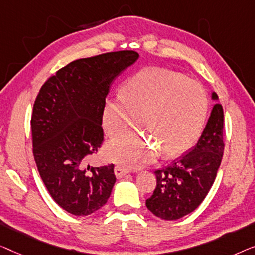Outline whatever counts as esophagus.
<instances>
[{
  "mask_svg": "<svg viewBox=\"0 0 255 255\" xmlns=\"http://www.w3.org/2000/svg\"><path fill=\"white\" fill-rule=\"evenodd\" d=\"M114 173H116L117 178H121L128 173V170L123 166H120V165H117L116 168H114Z\"/></svg>",
  "mask_w": 255,
  "mask_h": 255,
  "instance_id": "1",
  "label": "esophagus"
}]
</instances>
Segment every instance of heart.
Returning a JSON list of instances; mask_svg holds the SVG:
<instances>
[{
  "label": "heart",
  "instance_id": "b5f03b06",
  "mask_svg": "<svg viewBox=\"0 0 255 255\" xmlns=\"http://www.w3.org/2000/svg\"><path fill=\"white\" fill-rule=\"evenodd\" d=\"M207 107L199 82L166 69L139 71L121 87L120 98L105 103L103 126L113 137L134 127L138 118L146 135L119 136L106 145V158L137 168L153 162L160 151L166 157L185 151L198 138Z\"/></svg>",
  "mask_w": 255,
  "mask_h": 255
}]
</instances>
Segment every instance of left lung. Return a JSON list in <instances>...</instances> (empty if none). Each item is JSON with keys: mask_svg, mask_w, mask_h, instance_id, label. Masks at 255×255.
I'll use <instances>...</instances> for the list:
<instances>
[{"mask_svg": "<svg viewBox=\"0 0 255 255\" xmlns=\"http://www.w3.org/2000/svg\"><path fill=\"white\" fill-rule=\"evenodd\" d=\"M213 99H218L213 93ZM224 113L215 104L202 135L191 151L155 171L156 187L145 206L155 216L174 221L191 214L206 199L224 152Z\"/></svg>", "mask_w": 255, "mask_h": 255, "instance_id": "8db88e82", "label": "left lung"}]
</instances>
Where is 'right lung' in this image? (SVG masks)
I'll list each match as a JSON object with an SVG mask.
<instances>
[{
  "mask_svg": "<svg viewBox=\"0 0 255 255\" xmlns=\"http://www.w3.org/2000/svg\"><path fill=\"white\" fill-rule=\"evenodd\" d=\"M138 59L134 51L75 60L45 82L31 117L38 171L53 200L68 213L87 216L109 200L114 165H88L104 142L103 111L114 78Z\"/></svg>",
  "mask_w": 255,
  "mask_h": 255,
  "instance_id": "1",
  "label": "right lung"
}]
</instances>
